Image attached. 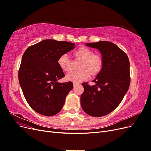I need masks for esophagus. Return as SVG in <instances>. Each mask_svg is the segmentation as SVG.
Returning a JSON list of instances; mask_svg holds the SVG:
<instances>
[{
	"label": "esophagus",
	"mask_w": 151,
	"mask_h": 151,
	"mask_svg": "<svg viewBox=\"0 0 151 151\" xmlns=\"http://www.w3.org/2000/svg\"><path fill=\"white\" fill-rule=\"evenodd\" d=\"M73 85H74V87H76V86H77V85H78V84H77V83H74V84H73Z\"/></svg>",
	"instance_id": "obj_1"
}]
</instances>
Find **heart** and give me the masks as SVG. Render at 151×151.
I'll list each match as a JSON object with an SVG mask.
<instances>
[{"label": "heart", "mask_w": 151, "mask_h": 151, "mask_svg": "<svg viewBox=\"0 0 151 151\" xmlns=\"http://www.w3.org/2000/svg\"><path fill=\"white\" fill-rule=\"evenodd\" d=\"M76 60L81 61L79 65L80 70L72 71L66 76V79L73 83H78L88 79L90 74L96 76L103 68V59L98 54H94L91 49L81 47L73 53ZM58 65L63 71L68 72L72 70V61L65 54L59 57Z\"/></svg>", "instance_id": "heart-1"}]
</instances>
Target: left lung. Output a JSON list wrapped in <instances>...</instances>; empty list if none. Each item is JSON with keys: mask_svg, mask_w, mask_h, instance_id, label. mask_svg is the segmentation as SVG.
Here are the masks:
<instances>
[{"mask_svg": "<svg viewBox=\"0 0 151 151\" xmlns=\"http://www.w3.org/2000/svg\"><path fill=\"white\" fill-rule=\"evenodd\" d=\"M101 54L103 68L93 81V86L83 83L81 104L88 115L101 117L112 112L122 102L130 83V62L127 54L107 41L86 43Z\"/></svg>", "mask_w": 151, "mask_h": 151, "instance_id": "8db88e82", "label": "left lung"}]
</instances>
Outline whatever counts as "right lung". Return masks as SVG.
<instances>
[{
	"mask_svg": "<svg viewBox=\"0 0 151 151\" xmlns=\"http://www.w3.org/2000/svg\"><path fill=\"white\" fill-rule=\"evenodd\" d=\"M74 47V43L47 39L28 47L24 53L18 78L26 101L36 112L51 116L62 109L73 84L58 83L65 74L57 61Z\"/></svg>",
	"mask_w": 151,
	"mask_h": 151,
	"instance_id": "right-lung-1",
	"label": "right lung"
}]
</instances>
